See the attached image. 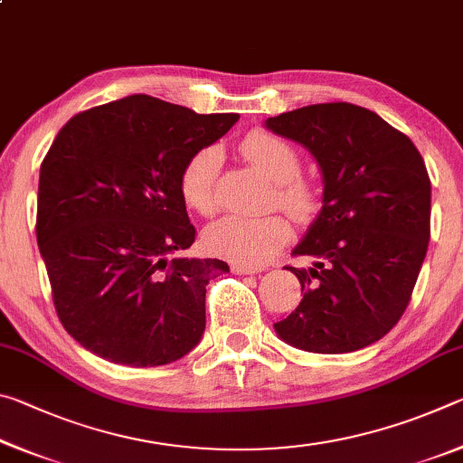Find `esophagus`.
<instances>
[{
	"label": "esophagus",
	"mask_w": 463,
	"mask_h": 463,
	"mask_svg": "<svg viewBox=\"0 0 463 463\" xmlns=\"http://www.w3.org/2000/svg\"><path fill=\"white\" fill-rule=\"evenodd\" d=\"M231 271L237 273V276H253V273H261L263 268L260 265H245V263H232Z\"/></svg>",
	"instance_id": "esophagus-1"
}]
</instances>
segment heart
I'll return each instance as SVG.
<instances>
[{"mask_svg":"<svg viewBox=\"0 0 463 463\" xmlns=\"http://www.w3.org/2000/svg\"><path fill=\"white\" fill-rule=\"evenodd\" d=\"M241 151L271 182H276V195L279 208L294 218L296 222L308 224L323 208V195L310 179L302 177V159L288 140L269 132H250L241 143ZM222 151L210 145L190 156L182 171L184 200L202 216H214L221 208V182ZM289 239V224L284 216H224L210 226L206 245L214 255L226 260L260 265L286 245Z\"/></svg>","mask_w":463,"mask_h":463,"instance_id":"obj_1","label":"heart"}]
</instances>
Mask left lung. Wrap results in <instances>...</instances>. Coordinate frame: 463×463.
<instances>
[{"instance_id":"1","label":"left lung","mask_w":463,"mask_h":463,"mask_svg":"<svg viewBox=\"0 0 463 463\" xmlns=\"http://www.w3.org/2000/svg\"><path fill=\"white\" fill-rule=\"evenodd\" d=\"M307 146L323 171V210L289 269L304 298L273 325L310 354H349L380 341L409 307L430 237V179L412 140L347 101L265 120Z\"/></svg>"}]
</instances>
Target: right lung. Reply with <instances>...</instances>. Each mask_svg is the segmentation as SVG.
<instances>
[{
	"label": "right lung",
	"mask_w": 463,
	"mask_h": 463,
	"mask_svg": "<svg viewBox=\"0 0 463 463\" xmlns=\"http://www.w3.org/2000/svg\"><path fill=\"white\" fill-rule=\"evenodd\" d=\"M237 114H195L128 96L73 116L38 179L36 241L65 331L112 364L177 362L206 328V286L221 260H187L195 229L182 171Z\"/></svg>",
	"instance_id": "obj_1"
}]
</instances>
